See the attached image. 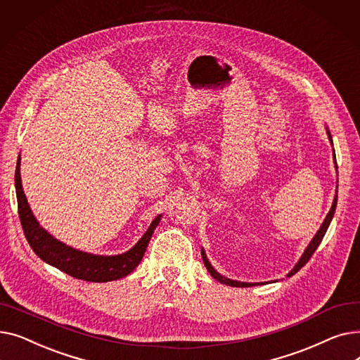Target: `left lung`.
<instances>
[{
    "label": "left lung",
    "instance_id": "obj_1",
    "mask_svg": "<svg viewBox=\"0 0 360 360\" xmlns=\"http://www.w3.org/2000/svg\"><path fill=\"white\" fill-rule=\"evenodd\" d=\"M326 129H327L328 140H330V143L333 144V139H331V134H330V129H328V127H326ZM333 156H334V163H335V169H337L335 153H333ZM335 205H337V191H335V195H334V200H333V205H331V209H330V212H328L327 217L324 219L323 224H321V228L318 229V232L315 233V236L311 239V242H309V245L307 247V250L304 251V254H302V257L299 258V261L295 264V267L288 273V277L293 276L295 273H297L302 267H304L305 264L309 261V258L312 257V254L315 252V250L319 247V243H321V240H323V238H324V235H326V232H327V229H328V226H330V223H331V220H333V217H334ZM201 257H202V262H204V266H205L207 271L210 273V276H212L213 278H216L217 281L223 283V285H226V286H232V288H251V286H259V285H266V283H270V281H264V283H262V281H261V283H247V281H238V280L228 278V277L221 276L220 273H217V271L214 270V267L212 266V262L209 261V258H207V255H205L204 248H201ZM274 281H277V280H274Z\"/></svg>",
    "mask_w": 360,
    "mask_h": 360
}]
</instances>
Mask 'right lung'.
I'll use <instances>...</instances> for the list:
<instances>
[{"instance_id":"1","label":"right lung","mask_w":360,"mask_h":360,"mask_svg":"<svg viewBox=\"0 0 360 360\" xmlns=\"http://www.w3.org/2000/svg\"><path fill=\"white\" fill-rule=\"evenodd\" d=\"M20 156L17 159L15 166V194H17V205H18V217H20L26 239L34 254L44 259L49 266L64 271L65 274L86 280L93 283H105L118 280L134 271L143 255L146 252L147 245L153 235L155 229L162 219V214L155 217L150 223L146 233L140 238V240L128 250L127 252L118 255H96L75 250L70 245L53 238L48 231H45L39 221L32 213L30 205L23 191L22 175H20Z\"/></svg>"}]
</instances>
